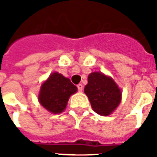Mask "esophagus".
<instances>
[{
    "label": "esophagus",
    "mask_w": 157,
    "mask_h": 157,
    "mask_svg": "<svg viewBox=\"0 0 157 157\" xmlns=\"http://www.w3.org/2000/svg\"><path fill=\"white\" fill-rule=\"evenodd\" d=\"M77 86H78V92H79V93H81L82 91H83V87H84V86H83V85H82V84H78Z\"/></svg>",
    "instance_id": "34e87169"
}]
</instances>
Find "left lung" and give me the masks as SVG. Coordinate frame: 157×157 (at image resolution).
I'll list each match as a JSON object with an SVG mask.
<instances>
[{
    "instance_id": "8db88e82",
    "label": "left lung",
    "mask_w": 157,
    "mask_h": 157,
    "mask_svg": "<svg viewBox=\"0 0 157 157\" xmlns=\"http://www.w3.org/2000/svg\"><path fill=\"white\" fill-rule=\"evenodd\" d=\"M87 79L84 91L94 111L102 116L112 114L121 101V88L112 77L100 71L90 73Z\"/></svg>"
}]
</instances>
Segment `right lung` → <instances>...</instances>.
Segmentation results:
<instances>
[{
    "instance_id": "add662e5",
    "label": "right lung",
    "mask_w": 157,
    "mask_h": 157,
    "mask_svg": "<svg viewBox=\"0 0 157 157\" xmlns=\"http://www.w3.org/2000/svg\"><path fill=\"white\" fill-rule=\"evenodd\" d=\"M77 91V86L68 78L54 71L42 83L38 101L49 113L57 114L65 110L70 97Z\"/></svg>"
}]
</instances>
